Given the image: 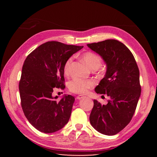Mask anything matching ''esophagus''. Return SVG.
<instances>
[{"instance_id": "1", "label": "esophagus", "mask_w": 157, "mask_h": 157, "mask_svg": "<svg viewBox=\"0 0 157 157\" xmlns=\"http://www.w3.org/2000/svg\"><path fill=\"white\" fill-rule=\"evenodd\" d=\"M84 98V95H78V96L76 97V98L78 100H80V99H82V98Z\"/></svg>"}]
</instances>
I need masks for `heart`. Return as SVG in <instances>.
I'll return each mask as SVG.
<instances>
[{"instance_id": "heart-1", "label": "heart", "mask_w": 157, "mask_h": 157, "mask_svg": "<svg viewBox=\"0 0 157 157\" xmlns=\"http://www.w3.org/2000/svg\"><path fill=\"white\" fill-rule=\"evenodd\" d=\"M82 59L92 69L101 68V59L95 52L91 51L84 52L82 54ZM72 60V57H69L64 62L63 71L66 75H67L69 73ZM95 82L91 79L75 78L69 82L68 89L70 90V91L75 93V94H84L88 92L90 89L93 88Z\"/></svg>"}]
</instances>
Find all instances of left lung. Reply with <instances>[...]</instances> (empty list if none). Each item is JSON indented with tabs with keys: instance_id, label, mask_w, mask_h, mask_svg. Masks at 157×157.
I'll list each match as a JSON object with an SVG mask.
<instances>
[{
	"instance_id": "8db88e82",
	"label": "left lung",
	"mask_w": 157,
	"mask_h": 157,
	"mask_svg": "<svg viewBox=\"0 0 157 157\" xmlns=\"http://www.w3.org/2000/svg\"><path fill=\"white\" fill-rule=\"evenodd\" d=\"M87 46L99 54L107 66L105 78L95 91L109 98L106 105L94 100L90 123L101 134L112 136L129 123L136 109L141 92L139 67L128 48L115 39Z\"/></svg>"
}]
</instances>
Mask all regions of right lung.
<instances>
[{
    "mask_svg": "<svg viewBox=\"0 0 157 157\" xmlns=\"http://www.w3.org/2000/svg\"><path fill=\"white\" fill-rule=\"evenodd\" d=\"M82 48L48 41L26 57L18 85L21 107L29 123L39 131L55 132L68 122L75 98L68 95L57 101L52 92L65 89L63 64Z\"/></svg>",
    "mask_w": 157,
    "mask_h": 157,
    "instance_id": "right-lung-1",
    "label": "right lung"
}]
</instances>
